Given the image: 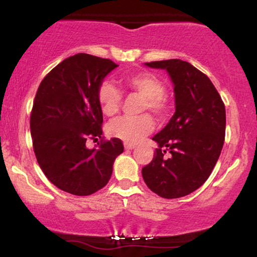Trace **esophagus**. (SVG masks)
I'll list each match as a JSON object with an SVG mask.
<instances>
[{
    "label": "esophagus",
    "mask_w": 257,
    "mask_h": 257,
    "mask_svg": "<svg viewBox=\"0 0 257 257\" xmlns=\"http://www.w3.org/2000/svg\"><path fill=\"white\" fill-rule=\"evenodd\" d=\"M135 147V145L134 144H128V143H125L124 144V149L125 150H133Z\"/></svg>",
    "instance_id": "esophagus-1"
}]
</instances>
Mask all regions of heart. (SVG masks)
I'll list each match as a JSON object with an SVG mask.
<instances>
[{
	"label": "heart",
	"mask_w": 257,
	"mask_h": 257,
	"mask_svg": "<svg viewBox=\"0 0 257 257\" xmlns=\"http://www.w3.org/2000/svg\"><path fill=\"white\" fill-rule=\"evenodd\" d=\"M126 89L134 91L144 98L141 110H150L158 118L164 119L169 116L172 102L166 91V84L156 73L140 71L126 75L123 78ZM96 98L100 110L105 116H114L122 105V93L111 82L104 81L99 84ZM155 128V122L150 114L144 113L137 117H119L112 120L107 126L111 137L120 139L124 143H138Z\"/></svg>",
	"instance_id": "heart-1"
}]
</instances>
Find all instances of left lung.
Listing matches in <instances>:
<instances>
[{"mask_svg": "<svg viewBox=\"0 0 257 257\" xmlns=\"http://www.w3.org/2000/svg\"><path fill=\"white\" fill-rule=\"evenodd\" d=\"M146 65L169 73L175 113L152 138L158 149L141 173L152 192L180 198L204 184L220 157L226 132L225 104L208 76L187 61L170 59Z\"/></svg>", "mask_w": 257, "mask_h": 257, "instance_id": "8db88e82", "label": "left lung"}]
</instances>
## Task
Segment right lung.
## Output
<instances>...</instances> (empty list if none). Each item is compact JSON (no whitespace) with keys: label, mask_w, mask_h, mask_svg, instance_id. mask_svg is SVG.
I'll return each instance as SVG.
<instances>
[{"label":"right lung","mask_w":257,"mask_h":257,"mask_svg":"<svg viewBox=\"0 0 257 257\" xmlns=\"http://www.w3.org/2000/svg\"><path fill=\"white\" fill-rule=\"evenodd\" d=\"M118 65L90 54L72 55L41 82L30 116L32 146L38 164L53 185L75 196L101 190L112 175L122 141L102 137L99 84ZM100 139L89 150L88 140Z\"/></svg>","instance_id":"add662e5"}]
</instances>
